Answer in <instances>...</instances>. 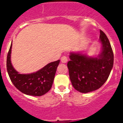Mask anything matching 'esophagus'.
Returning a JSON list of instances; mask_svg holds the SVG:
<instances>
[{"label": "esophagus", "mask_w": 123, "mask_h": 123, "mask_svg": "<svg viewBox=\"0 0 123 123\" xmlns=\"http://www.w3.org/2000/svg\"><path fill=\"white\" fill-rule=\"evenodd\" d=\"M61 61H62V63H67V62H68V58H67L66 56H62V57L61 58Z\"/></svg>", "instance_id": "34e87169"}]
</instances>
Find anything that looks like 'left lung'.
<instances>
[{
    "label": "left lung",
    "mask_w": 123,
    "mask_h": 123,
    "mask_svg": "<svg viewBox=\"0 0 123 123\" xmlns=\"http://www.w3.org/2000/svg\"><path fill=\"white\" fill-rule=\"evenodd\" d=\"M102 50L98 57L71 53L67 64L69 78L75 89L87 93L99 89L108 79L113 66L114 55L106 34L100 30Z\"/></svg>",
    "instance_id": "obj_1"
}]
</instances>
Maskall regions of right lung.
<instances>
[{
  "label": "right lung",
  "instance_id": "obj_1",
  "mask_svg": "<svg viewBox=\"0 0 123 123\" xmlns=\"http://www.w3.org/2000/svg\"><path fill=\"white\" fill-rule=\"evenodd\" d=\"M11 44L6 57V69L10 80L20 92L26 95L41 96L49 92L54 82L60 60L47 64L34 73L19 74L13 67L10 60Z\"/></svg>",
  "mask_w": 123,
  "mask_h": 123
}]
</instances>
